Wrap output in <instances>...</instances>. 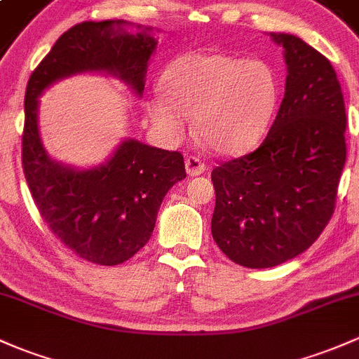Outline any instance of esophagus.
<instances>
[{
    "mask_svg": "<svg viewBox=\"0 0 359 359\" xmlns=\"http://www.w3.org/2000/svg\"><path fill=\"white\" fill-rule=\"evenodd\" d=\"M184 168H187V172L190 176H200L205 172V164H203L202 159L196 156L187 157V161H184Z\"/></svg>",
    "mask_w": 359,
    "mask_h": 359,
    "instance_id": "1",
    "label": "esophagus"
}]
</instances>
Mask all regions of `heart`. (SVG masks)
Returning <instances> with one entry per match:
<instances>
[{"instance_id": "b5f03b06", "label": "heart", "mask_w": 359, "mask_h": 359, "mask_svg": "<svg viewBox=\"0 0 359 359\" xmlns=\"http://www.w3.org/2000/svg\"><path fill=\"white\" fill-rule=\"evenodd\" d=\"M279 94V76L267 61L190 53L169 65L164 92L150 97L149 114L169 142L183 138L188 114H194L196 133L215 152L234 156L260 140Z\"/></svg>"}]
</instances>
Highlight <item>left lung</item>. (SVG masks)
Segmentation results:
<instances>
[{
  "label": "left lung",
  "mask_w": 359,
  "mask_h": 359,
  "mask_svg": "<svg viewBox=\"0 0 359 359\" xmlns=\"http://www.w3.org/2000/svg\"><path fill=\"white\" fill-rule=\"evenodd\" d=\"M286 92L262 145L212 171V236L248 269L276 267L310 248L329 224L346 163L341 83L325 56L291 34Z\"/></svg>",
  "instance_id": "1"
}]
</instances>
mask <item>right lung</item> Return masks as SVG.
<instances>
[{"mask_svg": "<svg viewBox=\"0 0 359 359\" xmlns=\"http://www.w3.org/2000/svg\"><path fill=\"white\" fill-rule=\"evenodd\" d=\"M125 25L104 20L72 27L32 72L25 90L22 165L34 202L65 246L99 265L123 264L144 248L165 194L187 178L183 156L128 138L104 164L70 168L42 147L37 107L44 88L86 72L118 76L140 97L157 41L150 29L128 34Z\"/></svg>", "mask_w": 359, "mask_h": 359, "instance_id": "add662e5", "label": "right lung"}]
</instances>
